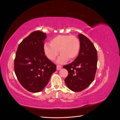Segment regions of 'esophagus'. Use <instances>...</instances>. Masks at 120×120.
<instances>
[{
	"label": "esophagus",
	"mask_w": 120,
	"mask_h": 120,
	"mask_svg": "<svg viewBox=\"0 0 120 120\" xmlns=\"http://www.w3.org/2000/svg\"><path fill=\"white\" fill-rule=\"evenodd\" d=\"M56 68L57 70H60V69L61 68V66H60V65H57L56 66Z\"/></svg>",
	"instance_id": "1"
}]
</instances>
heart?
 <instances>
[{
  "label": "heart",
  "mask_w": 120,
  "mask_h": 120,
  "mask_svg": "<svg viewBox=\"0 0 120 120\" xmlns=\"http://www.w3.org/2000/svg\"><path fill=\"white\" fill-rule=\"evenodd\" d=\"M49 44H45L43 50L46 56L51 60H54L59 54H61L57 62L64 64L68 59L75 60L80 50L81 43L78 38L74 35H59L50 41Z\"/></svg>",
  "instance_id": "obj_1"
}]
</instances>
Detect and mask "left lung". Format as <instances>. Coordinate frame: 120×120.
<instances>
[{"mask_svg":"<svg viewBox=\"0 0 120 120\" xmlns=\"http://www.w3.org/2000/svg\"><path fill=\"white\" fill-rule=\"evenodd\" d=\"M81 43L78 56L74 61L65 65L68 72L64 82L74 92H81L90 85L95 79L97 68L98 56L95 46L85 35L79 34Z\"/></svg>","mask_w":120,"mask_h":120,"instance_id":"left-lung-1","label":"left lung"}]
</instances>
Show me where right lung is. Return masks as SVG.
Returning a JSON list of instances; mask_svg holds the SVG:
<instances>
[{
  "label": "right lung",
  "mask_w": 120,
  "mask_h": 120,
  "mask_svg": "<svg viewBox=\"0 0 120 120\" xmlns=\"http://www.w3.org/2000/svg\"><path fill=\"white\" fill-rule=\"evenodd\" d=\"M47 36L34 31L18 46L14 60V72L19 82L29 92L41 91L48 84L56 66L48 59L43 50Z\"/></svg>",
  "instance_id": "obj_1"
}]
</instances>
